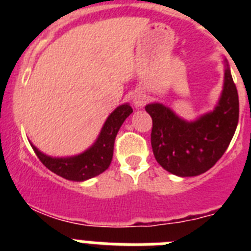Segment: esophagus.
Segmentation results:
<instances>
[{"label":"esophagus","instance_id":"esophagus-1","mask_svg":"<svg viewBox=\"0 0 251 251\" xmlns=\"http://www.w3.org/2000/svg\"><path fill=\"white\" fill-rule=\"evenodd\" d=\"M133 101H134L136 106H143L146 103V97L142 94H137V95H134Z\"/></svg>","mask_w":251,"mask_h":251}]
</instances>
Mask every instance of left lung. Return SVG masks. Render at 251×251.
<instances>
[{
    "label": "left lung",
    "mask_w": 251,
    "mask_h": 251,
    "mask_svg": "<svg viewBox=\"0 0 251 251\" xmlns=\"http://www.w3.org/2000/svg\"><path fill=\"white\" fill-rule=\"evenodd\" d=\"M152 117L154 158L177 176H199L212 167L229 147L239 122V95L229 68L224 92L214 112L188 123L162 104H148Z\"/></svg>",
    "instance_id": "obj_1"
}]
</instances>
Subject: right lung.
<instances>
[{
	"label": "right lung",
	"instance_id": "obj_1",
	"mask_svg": "<svg viewBox=\"0 0 251 251\" xmlns=\"http://www.w3.org/2000/svg\"><path fill=\"white\" fill-rule=\"evenodd\" d=\"M132 112V106L128 104L118 106L106 119L98 141L95 142L92 148L79 156L69 158H51L40 152L35 146H32V150L46 168L64 178L72 181L92 178L103 174L109 167L113 158L115 136L123 122Z\"/></svg>",
	"mask_w": 251,
	"mask_h": 251
}]
</instances>
